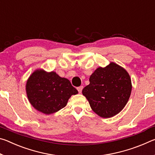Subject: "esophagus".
<instances>
[{
	"mask_svg": "<svg viewBox=\"0 0 155 155\" xmlns=\"http://www.w3.org/2000/svg\"><path fill=\"white\" fill-rule=\"evenodd\" d=\"M83 88V86H80V87H77V90L78 91V92L81 93V91H82Z\"/></svg>",
	"mask_w": 155,
	"mask_h": 155,
	"instance_id": "34e87169",
	"label": "esophagus"
}]
</instances>
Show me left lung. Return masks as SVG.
<instances>
[{
    "instance_id": "obj_1",
    "label": "left lung",
    "mask_w": 155,
    "mask_h": 155,
    "mask_svg": "<svg viewBox=\"0 0 155 155\" xmlns=\"http://www.w3.org/2000/svg\"><path fill=\"white\" fill-rule=\"evenodd\" d=\"M131 80L124 68L115 63L99 67L83 89L93 111L102 117H111L124 109L131 93Z\"/></svg>"
}]
</instances>
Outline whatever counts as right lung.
Returning a JSON list of instances; mask_svg holds the SVG:
<instances>
[{
    "instance_id": "right-lung-1",
    "label": "right lung",
    "mask_w": 155,
    "mask_h": 155,
    "mask_svg": "<svg viewBox=\"0 0 155 155\" xmlns=\"http://www.w3.org/2000/svg\"><path fill=\"white\" fill-rule=\"evenodd\" d=\"M26 91L28 101L38 111L51 114L66 106L72 95L78 94L70 81L54 72H34L28 78Z\"/></svg>"
}]
</instances>
